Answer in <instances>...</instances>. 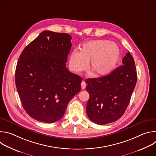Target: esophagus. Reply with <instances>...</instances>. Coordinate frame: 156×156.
Masks as SVG:
<instances>
[{"label": "esophagus", "mask_w": 156, "mask_h": 156, "mask_svg": "<svg viewBox=\"0 0 156 156\" xmlns=\"http://www.w3.org/2000/svg\"><path fill=\"white\" fill-rule=\"evenodd\" d=\"M81 85L82 90H84V89L86 88V83H85V81H83L81 82Z\"/></svg>", "instance_id": "34e87169"}]
</instances>
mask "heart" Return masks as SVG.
Here are the masks:
<instances>
[{"instance_id": "obj_1", "label": "heart", "mask_w": 156, "mask_h": 156, "mask_svg": "<svg viewBox=\"0 0 156 156\" xmlns=\"http://www.w3.org/2000/svg\"><path fill=\"white\" fill-rule=\"evenodd\" d=\"M120 51L115 42L107 40H94L85 42L81 51H73L69 58L71 69L77 73L87 69L91 60V68L97 75L112 72L119 61Z\"/></svg>"}]
</instances>
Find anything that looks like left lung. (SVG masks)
Returning <instances> with one entry per match:
<instances>
[{
	"instance_id": "1",
	"label": "left lung",
	"mask_w": 156,
	"mask_h": 156,
	"mask_svg": "<svg viewBox=\"0 0 156 156\" xmlns=\"http://www.w3.org/2000/svg\"><path fill=\"white\" fill-rule=\"evenodd\" d=\"M123 65L104 77L87 79L86 90L90 94L87 115L92 122L105 125L119 119L129 102L136 81L134 58L128 52Z\"/></svg>"
}]
</instances>
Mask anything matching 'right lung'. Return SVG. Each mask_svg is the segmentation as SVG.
<instances>
[{"mask_svg": "<svg viewBox=\"0 0 156 156\" xmlns=\"http://www.w3.org/2000/svg\"><path fill=\"white\" fill-rule=\"evenodd\" d=\"M71 39L66 33L44 31L18 58L17 91L27 113L37 121L51 123L61 119L81 90L82 78L66 67Z\"/></svg>", "mask_w": 156, "mask_h": 156, "instance_id": "1", "label": "right lung"}]
</instances>
